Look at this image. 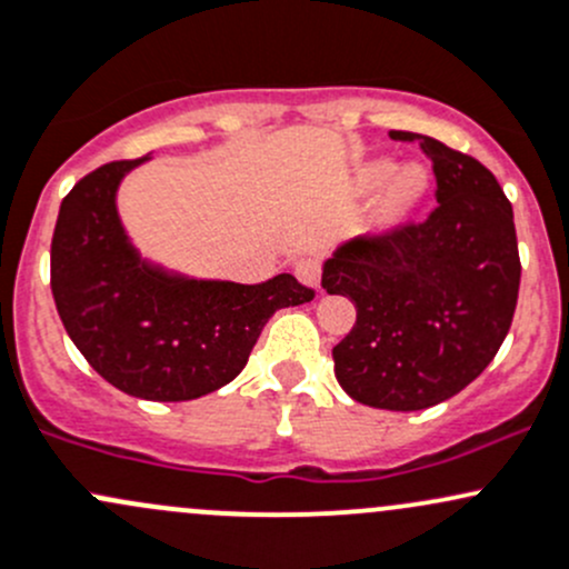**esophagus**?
<instances>
[{"label":"esophagus","mask_w":569,"mask_h":569,"mask_svg":"<svg viewBox=\"0 0 569 569\" xmlns=\"http://www.w3.org/2000/svg\"><path fill=\"white\" fill-rule=\"evenodd\" d=\"M295 272L300 283L310 286V289H321V261L316 256H305V259L297 261Z\"/></svg>","instance_id":"esophagus-1"}]
</instances>
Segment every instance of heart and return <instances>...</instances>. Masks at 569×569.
<instances>
[{
  "mask_svg": "<svg viewBox=\"0 0 569 569\" xmlns=\"http://www.w3.org/2000/svg\"><path fill=\"white\" fill-rule=\"evenodd\" d=\"M385 207L387 212H403L420 199L422 188H426V174L420 166H403L395 169L390 160H373L360 171L362 188H379L385 184Z\"/></svg>",
  "mask_w": 569,
  "mask_h": 569,
  "instance_id": "b5f03b06",
  "label": "heart"
}]
</instances>
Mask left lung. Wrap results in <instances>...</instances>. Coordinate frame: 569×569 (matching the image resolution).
<instances>
[{
	"mask_svg": "<svg viewBox=\"0 0 569 569\" xmlns=\"http://www.w3.org/2000/svg\"><path fill=\"white\" fill-rule=\"evenodd\" d=\"M439 207L422 223L355 237L325 261L327 295L355 302L357 321L332 349L335 379L357 403L420 411L463 390L510 332L521 286L512 204L480 160L430 136Z\"/></svg>",
	"mask_w": 569,
	"mask_h": 569,
	"instance_id": "obj_1",
	"label": "left lung"
}]
</instances>
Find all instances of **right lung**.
Segmentation results:
<instances>
[{"mask_svg":"<svg viewBox=\"0 0 569 569\" xmlns=\"http://www.w3.org/2000/svg\"><path fill=\"white\" fill-rule=\"evenodd\" d=\"M117 160L64 196L51 239V291L83 360L141 400H193L237 379L280 308L313 300L295 274L267 283L199 280L141 259L117 212L128 171Z\"/></svg>","mask_w":569,"mask_h":569,"instance_id":"right-lung-1","label":"right lung"}]
</instances>
